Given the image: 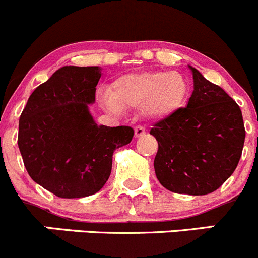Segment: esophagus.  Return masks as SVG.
<instances>
[{
	"instance_id": "1",
	"label": "esophagus",
	"mask_w": 258,
	"mask_h": 258,
	"mask_svg": "<svg viewBox=\"0 0 258 258\" xmlns=\"http://www.w3.org/2000/svg\"><path fill=\"white\" fill-rule=\"evenodd\" d=\"M134 134H136L137 138L144 136V134H146V127L142 126V125H138V126H136V129H134Z\"/></svg>"
}]
</instances>
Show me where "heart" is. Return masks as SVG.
Masks as SVG:
<instances>
[{
  "mask_svg": "<svg viewBox=\"0 0 258 258\" xmlns=\"http://www.w3.org/2000/svg\"><path fill=\"white\" fill-rule=\"evenodd\" d=\"M187 82L178 72H142L122 76L115 82V91H105L102 104L107 110L142 107L146 116L163 119L182 105Z\"/></svg>",
  "mask_w": 258,
  "mask_h": 258,
  "instance_id": "obj_1",
  "label": "heart"
}]
</instances>
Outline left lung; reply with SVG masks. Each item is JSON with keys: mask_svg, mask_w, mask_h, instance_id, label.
<instances>
[{"mask_svg": "<svg viewBox=\"0 0 258 258\" xmlns=\"http://www.w3.org/2000/svg\"><path fill=\"white\" fill-rule=\"evenodd\" d=\"M194 91L186 107L156 122L154 171L167 190L207 195L230 177L242 156L246 131L237 102L190 67Z\"/></svg>", "mask_w": 258, "mask_h": 258, "instance_id": "left-lung-1", "label": "left lung"}]
</instances>
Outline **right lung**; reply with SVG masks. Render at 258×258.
Listing matches in <instances>:
<instances>
[{"mask_svg":"<svg viewBox=\"0 0 258 258\" xmlns=\"http://www.w3.org/2000/svg\"><path fill=\"white\" fill-rule=\"evenodd\" d=\"M100 77V67L59 68L34 90L21 112L17 144L26 171L58 198L101 190L114 151L133 139L131 126H99L91 116Z\"/></svg>","mask_w":258,"mask_h":258,"instance_id":"obj_1","label":"right lung"}]
</instances>
